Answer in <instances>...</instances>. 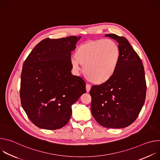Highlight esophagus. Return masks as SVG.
Wrapping results in <instances>:
<instances>
[{
  "label": "esophagus",
  "mask_w": 160,
  "mask_h": 160,
  "mask_svg": "<svg viewBox=\"0 0 160 160\" xmlns=\"http://www.w3.org/2000/svg\"><path fill=\"white\" fill-rule=\"evenodd\" d=\"M90 88H91V86L90 85H88V84L86 85V91H87V92H89V91L90 90Z\"/></svg>",
  "instance_id": "34e87169"
}]
</instances>
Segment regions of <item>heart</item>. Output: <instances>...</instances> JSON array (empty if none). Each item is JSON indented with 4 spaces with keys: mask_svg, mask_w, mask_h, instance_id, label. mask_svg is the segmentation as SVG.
<instances>
[{
    "mask_svg": "<svg viewBox=\"0 0 160 160\" xmlns=\"http://www.w3.org/2000/svg\"><path fill=\"white\" fill-rule=\"evenodd\" d=\"M121 59L119 45L111 40L98 39L81 44L70 62L74 71L83 66L86 78L93 84L102 85L109 81L117 71Z\"/></svg>",
    "mask_w": 160,
    "mask_h": 160,
    "instance_id": "heart-1",
    "label": "heart"
}]
</instances>
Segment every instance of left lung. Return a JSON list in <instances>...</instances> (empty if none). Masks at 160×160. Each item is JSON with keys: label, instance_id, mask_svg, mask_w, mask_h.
I'll return each instance as SVG.
<instances>
[{"label": "left lung", "instance_id": "left-lung-1", "mask_svg": "<svg viewBox=\"0 0 160 160\" xmlns=\"http://www.w3.org/2000/svg\"><path fill=\"white\" fill-rule=\"evenodd\" d=\"M117 41L121 59L117 71L108 82L91 87V112L106 128H122L131 125L144 106L146 83L141 58L123 37L106 34Z\"/></svg>", "mask_w": 160, "mask_h": 160}]
</instances>
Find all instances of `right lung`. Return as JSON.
<instances>
[{
	"label": "right lung",
	"mask_w": 160,
	"mask_h": 160,
	"mask_svg": "<svg viewBox=\"0 0 160 160\" xmlns=\"http://www.w3.org/2000/svg\"><path fill=\"white\" fill-rule=\"evenodd\" d=\"M80 38H45L22 65L21 103L29 119L40 128L64 127L71 117L72 104L86 92L85 81L71 73V53Z\"/></svg>",
	"instance_id": "obj_1"
}]
</instances>
